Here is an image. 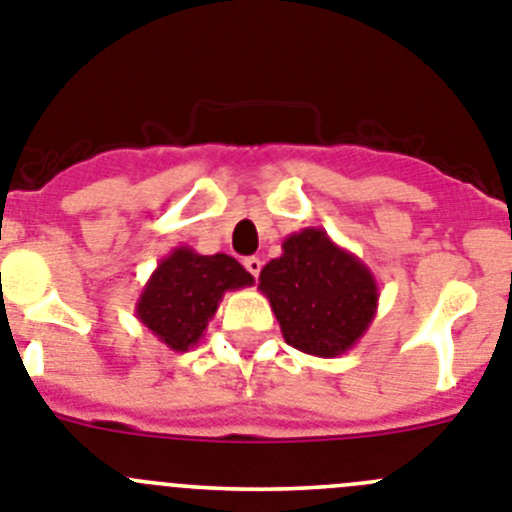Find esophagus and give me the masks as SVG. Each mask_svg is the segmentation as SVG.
I'll return each instance as SVG.
<instances>
[{
	"label": "esophagus",
	"mask_w": 512,
	"mask_h": 512,
	"mask_svg": "<svg viewBox=\"0 0 512 512\" xmlns=\"http://www.w3.org/2000/svg\"><path fill=\"white\" fill-rule=\"evenodd\" d=\"M245 267H247V273L252 275V278H257L262 270V260L260 257H245Z\"/></svg>",
	"instance_id": "esophagus-1"
}]
</instances>
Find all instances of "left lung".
Here are the masks:
<instances>
[{"label": "left lung", "mask_w": 512, "mask_h": 512, "mask_svg": "<svg viewBox=\"0 0 512 512\" xmlns=\"http://www.w3.org/2000/svg\"><path fill=\"white\" fill-rule=\"evenodd\" d=\"M283 339L313 357L347 354L377 313L380 290L370 267L324 229L306 227L283 239V255L260 273Z\"/></svg>", "instance_id": "obj_1"}]
</instances>
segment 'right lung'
Wrapping results in <instances>:
<instances>
[{"instance_id": "right-lung-1", "label": "right lung", "mask_w": 512, "mask_h": 512, "mask_svg": "<svg viewBox=\"0 0 512 512\" xmlns=\"http://www.w3.org/2000/svg\"><path fill=\"white\" fill-rule=\"evenodd\" d=\"M255 283L234 257L201 255L176 247L158 262L135 303V316L173 352H188L201 342L206 326L229 290Z\"/></svg>"}]
</instances>
